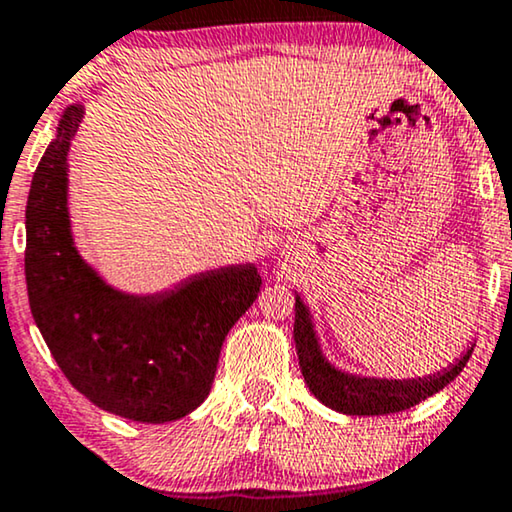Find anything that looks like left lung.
<instances>
[{
  "label": "left lung",
  "instance_id": "obj_1",
  "mask_svg": "<svg viewBox=\"0 0 512 512\" xmlns=\"http://www.w3.org/2000/svg\"><path fill=\"white\" fill-rule=\"evenodd\" d=\"M293 340H296L298 363L303 370L305 384L314 396L331 410L342 415H391V412L408 410L412 405L445 389L457 377L471 359L473 345L464 356L440 370L436 375L415 377V380H377V377H359L342 373L326 361L321 352L317 333H314L310 310L300 296H296V324H293Z\"/></svg>",
  "mask_w": 512,
  "mask_h": 512
}]
</instances>
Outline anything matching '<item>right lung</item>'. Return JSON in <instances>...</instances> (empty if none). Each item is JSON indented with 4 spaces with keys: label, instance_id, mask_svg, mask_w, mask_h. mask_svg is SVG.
Masks as SVG:
<instances>
[{
    "label": "right lung",
    "instance_id": "obj_1",
    "mask_svg": "<svg viewBox=\"0 0 512 512\" xmlns=\"http://www.w3.org/2000/svg\"><path fill=\"white\" fill-rule=\"evenodd\" d=\"M83 118L69 104L27 198L30 310L55 363L97 408L135 422L186 417L212 389L221 345L261 291L256 265L188 277L172 291L130 296L109 286L74 247L67 153Z\"/></svg>",
    "mask_w": 512,
    "mask_h": 512
}]
</instances>
